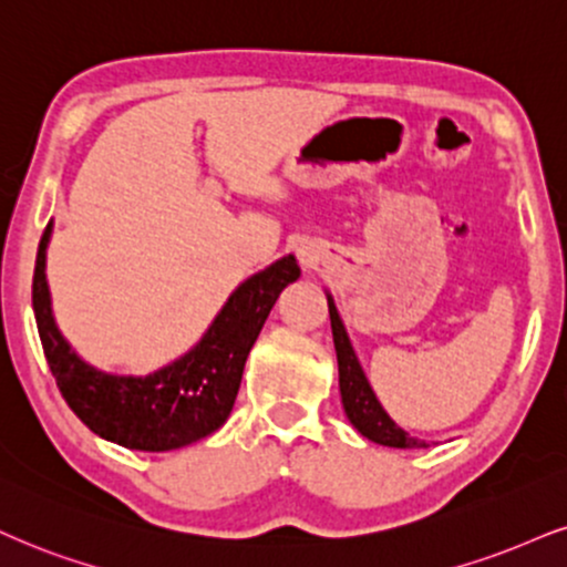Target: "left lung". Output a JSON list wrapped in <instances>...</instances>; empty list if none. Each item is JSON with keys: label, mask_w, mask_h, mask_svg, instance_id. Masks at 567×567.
<instances>
[{"label": "left lung", "mask_w": 567, "mask_h": 567, "mask_svg": "<svg viewBox=\"0 0 567 567\" xmlns=\"http://www.w3.org/2000/svg\"><path fill=\"white\" fill-rule=\"evenodd\" d=\"M328 316H331V331H333V344H337V358H339V389H341V402H344L347 417L352 421L362 436H368L370 442L383 444V446H400V450H421L425 442L421 439H412L408 431H402L386 410L381 408V402L375 400L373 389L362 373L358 358H354L352 344H349L344 326H341L337 307L328 299Z\"/></svg>", "instance_id": "obj_1"}]
</instances>
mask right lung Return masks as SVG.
I'll use <instances>...</instances> for the list:
<instances>
[{
  "mask_svg": "<svg viewBox=\"0 0 567 567\" xmlns=\"http://www.w3.org/2000/svg\"><path fill=\"white\" fill-rule=\"evenodd\" d=\"M47 241L49 226L33 270V312L49 370L81 423L107 442L142 452L178 450L218 431L234 408L244 362L270 307L284 286L299 278L295 257H284L244 281L192 352L146 379H134L94 370L60 337L49 310Z\"/></svg>",
  "mask_w": 567,
  "mask_h": 567,
  "instance_id": "right-lung-1",
  "label": "right lung"
}]
</instances>
